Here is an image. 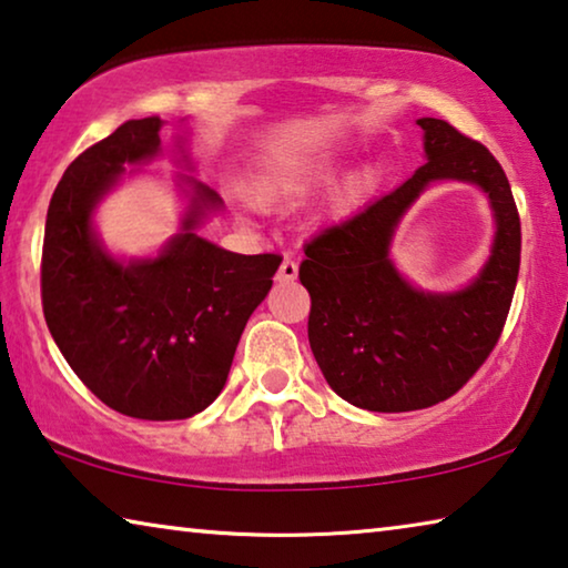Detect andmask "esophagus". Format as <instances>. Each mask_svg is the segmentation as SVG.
Masks as SVG:
<instances>
[{"label":"esophagus","instance_id":"obj_1","mask_svg":"<svg viewBox=\"0 0 568 568\" xmlns=\"http://www.w3.org/2000/svg\"><path fill=\"white\" fill-rule=\"evenodd\" d=\"M295 277H298V263H295L293 257H285L283 263H281V267H277L275 281L277 283H293Z\"/></svg>","mask_w":568,"mask_h":568}]
</instances>
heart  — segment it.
<instances>
[{
	"mask_svg": "<svg viewBox=\"0 0 568 568\" xmlns=\"http://www.w3.org/2000/svg\"><path fill=\"white\" fill-rule=\"evenodd\" d=\"M333 174H336V161L331 159H313V161H298V164L287 166H273L260 171V174L250 182V196L252 202L263 210H287V206L298 204L303 196L316 192L318 186L328 184ZM376 169L366 166L358 174L348 176L346 184L338 189L333 196V204L344 206L354 202L358 194L364 192L366 184L374 182Z\"/></svg>",
	"mask_w": 568,
	"mask_h": 568,
	"instance_id": "1",
	"label": "heart"
}]
</instances>
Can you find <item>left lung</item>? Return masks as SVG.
Masks as SVG:
<instances>
[{
	"mask_svg": "<svg viewBox=\"0 0 568 568\" xmlns=\"http://www.w3.org/2000/svg\"><path fill=\"white\" fill-rule=\"evenodd\" d=\"M425 159L399 189L305 245L308 341L341 399L368 412H414L453 397L490 356L506 326L520 267V220L506 171L483 143L439 119H419ZM465 181L489 196L491 257L460 292L414 288L388 247L408 206L432 181Z\"/></svg>",
	"mask_w": 568,
	"mask_h": 568,
	"instance_id": "8db88e82",
	"label": "left lung"
}]
</instances>
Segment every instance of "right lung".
<instances>
[{"label":"right lung","instance_id":"add662e5","mask_svg":"<svg viewBox=\"0 0 568 568\" xmlns=\"http://www.w3.org/2000/svg\"><path fill=\"white\" fill-rule=\"evenodd\" d=\"M161 125L159 115L125 121L65 169L42 245V311L65 362L108 407L151 422L194 417L220 397L245 323L283 263L200 237L196 227L222 200L186 174L182 230L156 257L119 260L103 247L95 206L125 166L161 154Z\"/></svg>","mask_w":568,"mask_h":568}]
</instances>
